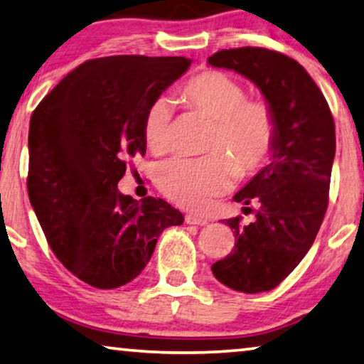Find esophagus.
Instances as JSON below:
<instances>
[{
  "label": "esophagus",
  "instance_id": "esophagus-1",
  "mask_svg": "<svg viewBox=\"0 0 364 364\" xmlns=\"http://www.w3.org/2000/svg\"><path fill=\"white\" fill-rule=\"evenodd\" d=\"M184 220H186V223H189V225H205L207 223V218L198 217V215H191V213L184 217Z\"/></svg>",
  "mask_w": 364,
  "mask_h": 364
}]
</instances>
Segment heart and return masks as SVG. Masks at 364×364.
I'll list each match as a JSON object with an SVG mask.
<instances>
[{
    "mask_svg": "<svg viewBox=\"0 0 364 364\" xmlns=\"http://www.w3.org/2000/svg\"><path fill=\"white\" fill-rule=\"evenodd\" d=\"M184 103L213 119L205 151L199 159L175 157L157 170L160 191L184 209L199 210L227 191L238 171L255 175L269 160L277 141V119L267 103L246 99L245 85L217 69L199 73L183 85ZM173 103L159 97L142 121L149 151L164 154L171 146Z\"/></svg>",
    "mask_w": 364,
    "mask_h": 364,
    "instance_id": "1",
    "label": "heart"
}]
</instances>
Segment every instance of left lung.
Listing matches in <instances>:
<instances>
[{"label": "left lung", "mask_w": 364, "mask_h": 364, "mask_svg": "<svg viewBox=\"0 0 364 364\" xmlns=\"http://www.w3.org/2000/svg\"><path fill=\"white\" fill-rule=\"evenodd\" d=\"M207 63L252 80L277 119L272 160L233 198L245 205L256 203V220L241 225L235 217L225 222L236 243L212 265L215 279L228 288L269 291L301 262L324 220L336 124L321 89L293 58L241 47L217 51Z\"/></svg>", "instance_id": "obj_1"}]
</instances>
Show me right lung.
<instances>
[{"label":"right lung","instance_id":"1","mask_svg":"<svg viewBox=\"0 0 364 364\" xmlns=\"http://www.w3.org/2000/svg\"><path fill=\"white\" fill-rule=\"evenodd\" d=\"M191 65L183 56L121 55L85 61L43 97L28 126L27 191L47 241L79 280L112 290L151 261L181 212L160 198L118 191L146 154L147 107Z\"/></svg>","mask_w":364,"mask_h":364}]
</instances>
